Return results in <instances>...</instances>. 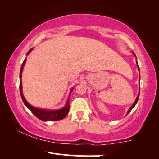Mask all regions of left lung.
<instances>
[{
	"instance_id": "8db88e82",
	"label": "left lung",
	"mask_w": 159,
	"mask_h": 159,
	"mask_svg": "<svg viewBox=\"0 0 159 159\" xmlns=\"http://www.w3.org/2000/svg\"><path fill=\"white\" fill-rule=\"evenodd\" d=\"M132 53H133V54H134V56H135V57H136V55H135V54H134V52H132ZM136 62H137V61H136ZM137 67H138V70H139V67H138V65H137ZM139 79H140V76H139ZM139 91H140V90H139V94H138V95H137V98H136V100H135V102H134V104H133V105H132V107H131L129 109V111H128V112H127V114H128L129 113V112H130L131 111H132V108H133V107H134L135 106V105H136V104H137V101H138V99H139Z\"/></svg>"
}]
</instances>
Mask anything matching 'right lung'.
<instances>
[{"label": "right lung", "mask_w": 159, "mask_h": 159, "mask_svg": "<svg viewBox=\"0 0 159 159\" xmlns=\"http://www.w3.org/2000/svg\"><path fill=\"white\" fill-rule=\"evenodd\" d=\"M33 50V48H30L28 51V52L27 53V54L28 55L30 53L31 51ZM26 62V59H25L24 62H23L22 66H21V70H20V94L21 97H22L23 102L24 104L26 105V107L28 108L30 111L32 113H33L34 115L38 118H39L40 120H43V121H57V120H62L64 118L65 116L67 115L69 112L70 109V96L67 99V103L65 105V106L62 109L60 110H54V111H50V110H44V109H41V108H36V107L32 106L27 102L26 99H25L24 95L22 94V73L23 70V68H24L25 64ZM73 88L70 91V94L73 91Z\"/></svg>", "instance_id": "add662e5"}]
</instances>
